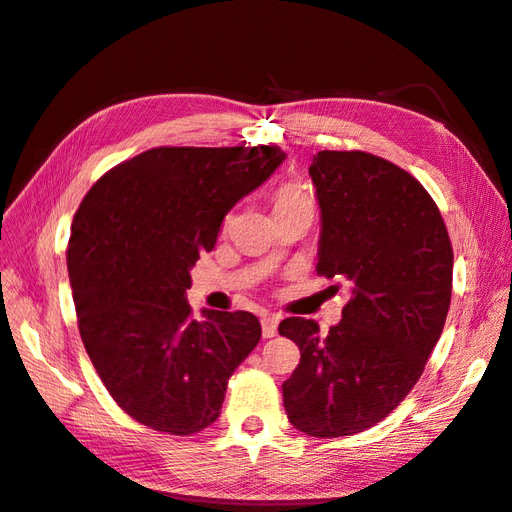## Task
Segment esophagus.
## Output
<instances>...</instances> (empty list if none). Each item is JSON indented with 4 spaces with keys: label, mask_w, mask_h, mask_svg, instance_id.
<instances>
[{
    "label": "esophagus",
    "mask_w": 512,
    "mask_h": 512,
    "mask_svg": "<svg viewBox=\"0 0 512 512\" xmlns=\"http://www.w3.org/2000/svg\"><path fill=\"white\" fill-rule=\"evenodd\" d=\"M277 324H280V316L275 314H269L262 318V337L265 339H271L277 335Z\"/></svg>",
    "instance_id": "esophagus-1"
}]
</instances>
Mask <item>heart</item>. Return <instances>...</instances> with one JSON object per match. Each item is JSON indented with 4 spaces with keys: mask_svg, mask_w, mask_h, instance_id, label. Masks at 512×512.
<instances>
[{
    "mask_svg": "<svg viewBox=\"0 0 512 512\" xmlns=\"http://www.w3.org/2000/svg\"><path fill=\"white\" fill-rule=\"evenodd\" d=\"M303 205H312L307 192L299 181H284L280 188L273 194V209L277 211H286V209H297Z\"/></svg>",
    "mask_w": 512,
    "mask_h": 512,
    "instance_id": "heart-1",
    "label": "heart"
}]
</instances>
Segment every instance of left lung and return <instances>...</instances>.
<instances>
[{
	"mask_svg": "<svg viewBox=\"0 0 512 512\" xmlns=\"http://www.w3.org/2000/svg\"><path fill=\"white\" fill-rule=\"evenodd\" d=\"M309 175L322 211L316 271L348 280L352 297L327 335L314 320L280 322L301 350L282 391L294 427L339 438L380 423L421 378L451 305L453 247L438 205L397 164L318 151Z\"/></svg>",
	"mask_w": 512,
	"mask_h": 512,
	"instance_id": "left-lung-1",
	"label": "left lung"
}]
</instances>
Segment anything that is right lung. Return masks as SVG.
<instances>
[{
	"mask_svg": "<svg viewBox=\"0 0 512 512\" xmlns=\"http://www.w3.org/2000/svg\"><path fill=\"white\" fill-rule=\"evenodd\" d=\"M277 145L156 147L87 192L68 241L79 331L134 421L192 436L220 416L228 378L260 342L250 312L192 316L185 290L226 213L282 164Z\"/></svg>",
	"mask_w": 512,
	"mask_h": 512,
	"instance_id": "1",
	"label": "right lung"
}]
</instances>
